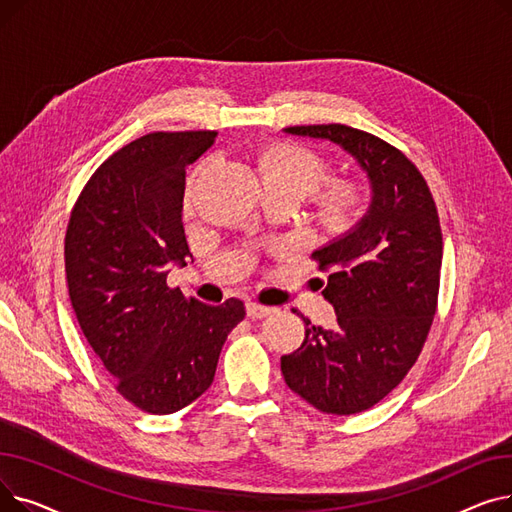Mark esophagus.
I'll return each instance as SVG.
<instances>
[{
	"label": "esophagus",
	"mask_w": 512,
	"mask_h": 512,
	"mask_svg": "<svg viewBox=\"0 0 512 512\" xmlns=\"http://www.w3.org/2000/svg\"><path fill=\"white\" fill-rule=\"evenodd\" d=\"M270 313H274V309L272 307H267V305H261V303H257V301H249L247 303V315L249 317H257V319H261V317H267Z\"/></svg>",
	"instance_id": "34e87169"
}]
</instances>
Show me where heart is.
<instances>
[{"label":"heart","mask_w":512,"mask_h":512,"mask_svg":"<svg viewBox=\"0 0 512 512\" xmlns=\"http://www.w3.org/2000/svg\"><path fill=\"white\" fill-rule=\"evenodd\" d=\"M211 161H203L188 180L186 209L195 207L199 182ZM330 168L324 155L294 141L265 145L255 157V172L267 193H284L297 201L313 193V220L319 230L330 236H344L361 222L369 195L365 184L353 176L328 178Z\"/></svg>","instance_id":"heart-1"}]
</instances>
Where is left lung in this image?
Listing matches in <instances>:
<instances>
[{"label": "left lung", "instance_id": "8db88e82", "mask_svg": "<svg viewBox=\"0 0 512 512\" xmlns=\"http://www.w3.org/2000/svg\"><path fill=\"white\" fill-rule=\"evenodd\" d=\"M286 132L340 145L373 188L359 226L311 255L328 274L324 297L336 311L334 330L301 315L305 340L282 357L292 392L321 413L355 415L405 380L432 328L442 267L438 209L413 161L375 134L344 124Z\"/></svg>", "mask_w": 512, "mask_h": 512}]
</instances>
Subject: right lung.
<instances>
[{
  "label": "right lung",
  "mask_w": 512,
  "mask_h": 512,
  "mask_svg": "<svg viewBox=\"0 0 512 512\" xmlns=\"http://www.w3.org/2000/svg\"><path fill=\"white\" fill-rule=\"evenodd\" d=\"M215 130L149 132L107 157L80 191L64 261L78 326L116 390L151 415H170L213 382L245 305L220 307L168 286L170 263L191 255L182 228L184 168Z\"/></svg>",
  "instance_id": "1"
}]
</instances>
